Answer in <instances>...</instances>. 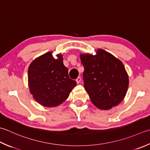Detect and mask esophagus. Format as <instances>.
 Returning <instances> with one entry per match:
<instances>
[{
	"label": "esophagus",
	"instance_id": "34e87169",
	"mask_svg": "<svg viewBox=\"0 0 150 150\" xmlns=\"http://www.w3.org/2000/svg\"><path fill=\"white\" fill-rule=\"evenodd\" d=\"M81 81V77H78L77 78V79H76V82H77V84H79V83H80Z\"/></svg>",
	"mask_w": 150,
	"mask_h": 150
}]
</instances>
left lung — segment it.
I'll return each instance as SVG.
<instances>
[{"instance_id": "1", "label": "left lung", "mask_w": 150, "mask_h": 150, "mask_svg": "<svg viewBox=\"0 0 150 150\" xmlns=\"http://www.w3.org/2000/svg\"><path fill=\"white\" fill-rule=\"evenodd\" d=\"M96 53L80 54L84 86L96 107L109 110L125 98L129 77L124 64L112 54L101 49Z\"/></svg>"}]
</instances>
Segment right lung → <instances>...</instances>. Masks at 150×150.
Wrapping results in <instances>:
<instances>
[{
    "label": "right lung",
    "instance_id": "1",
    "mask_svg": "<svg viewBox=\"0 0 150 150\" xmlns=\"http://www.w3.org/2000/svg\"><path fill=\"white\" fill-rule=\"evenodd\" d=\"M57 58L47 52L32 62L28 67V87L38 103L46 107H57L66 100L77 82L69 77L63 64V55Z\"/></svg>",
    "mask_w": 150,
    "mask_h": 150
}]
</instances>
